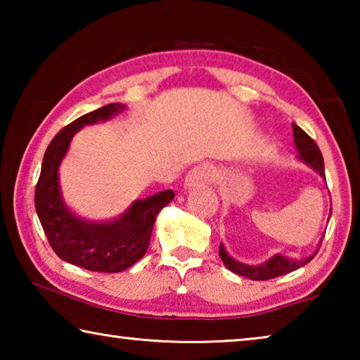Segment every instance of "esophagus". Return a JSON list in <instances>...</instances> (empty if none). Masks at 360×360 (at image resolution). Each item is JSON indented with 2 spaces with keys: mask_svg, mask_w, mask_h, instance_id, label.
Here are the masks:
<instances>
[{
  "mask_svg": "<svg viewBox=\"0 0 360 360\" xmlns=\"http://www.w3.org/2000/svg\"><path fill=\"white\" fill-rule=\"evenodd\" d=\"M214 168L208 163H202V165L193 167L188 174L186 176V187H198V186H208L214 181Z\"/></svg>",
  "mask_w": 360,
  "mask_h": 360,
  "instance_id": "obj_1",
  "label": "esophagus"
}]
</instances>
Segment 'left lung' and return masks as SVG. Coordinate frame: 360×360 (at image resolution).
I'll return each instance as SVG.
<instances>
[{"label":"left lung","mask_w":360,"mask_h":360,"mask_svg":"<svg viewBox=\"0 0 360 360\" xmlns=\"http://www.w3.org/2000/svg\"><path fill=\"white\" fill-rule=\"evenodd\" d=\"M292 129H294V143L295 148L298 150V158L307 163L308 167H311L316 173H319L322 178L326 179V172H324V158H322L321 150L318 148V144L314 143V139L311 136H308L300 127L292 124ZM321 246V243H319ZM319 251V248H318ZM318 251H314V254L308 255V257L295 260V259H288L281 254L273 255L271 259H268L264 262L262 265H246L241 264V262L231 259L230 255L225 251L224 245L219 246V255L224 262V265L229 268L230 271H233L235 275H240L243 278H249L252 281H266V279H273L278 276H283L285 273H290L300 268L303 265H307L309 260L314 259V255L318 254Z\"/></svg>","instance_id":"obj_1"}]
</instances>
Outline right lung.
<instances>
[{"instance_id": "obj_1", "label": "right lung", "mask_w": 360, "mask_h": 360, "mask_svg": "<svg viewBox=\"0 0 360 360\" xmlns=\"http://www.w3.org/2000/svg\"><path fill=\"white\" fill-rule=\"evenodd\" d=\"M124 109L120 103H111L81 115L60 130L47 146L34 191V208L49 245L62 260L90 271L117 273L136 264L148 251L157 214L174 198L173 191H163L136 200L111 222L84 221L63 203L58 167L72 136L84 125L108 120Z\"/></svg>"}]
</instances>
